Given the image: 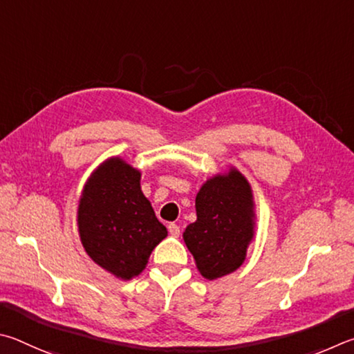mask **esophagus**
<instances>
[{
    "label": "esophagus",
    "mask_w": 354,
    "mask_h": 354,
    "mask_svg": "<svg viewBox=\"0 0 354 354\" xmlns=\"http://www.w3.org/2000/svg\"><path fill=\"white\" fill-rule=\"evenodd\" d=\"M167 230H169V234L174 238L180 236V227H178L177 224H169L167 225Z\"/></svg>",
    "instance_id": "34e87169"
}]
</instances>
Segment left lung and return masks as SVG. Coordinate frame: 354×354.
Here are the masks:
<instances>
[{"instance_id":"obj_1","label":"left lung","mask_w":354,"mask_h":354,"mask_svg":"<svg viewBox=\"0 0 354 354\" xmlns=\"http://www.w3.org/2000/svg\"><path fill=\"white\" fill-rule=\"evenodd\" d=\"M197 219L183 232L196 268L207 280L232 274L255 238L253 189L234 166L207 178L196 196Z\"/></svg>"}]
</instances>
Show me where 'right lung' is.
Returning a JSON list of instances; mask_svg holds the SVG:
<instances>
[{"label": "right lung", "mask_w": 354, "mask_h": 354, "mask_svg": "<svg viewBox=\"0 0 354 354\" xmlns=\"http://www.w3.org/2000/svg\"><path fill=\"white\" fill-rule=\"evenodd\" d=\"M140 182L138 167L110 157L90 174L79 197L77 230L86 255L122 281L138 277L167 236Z\"/></svg>", "instance_id": "obj_1"}]
</instances>
